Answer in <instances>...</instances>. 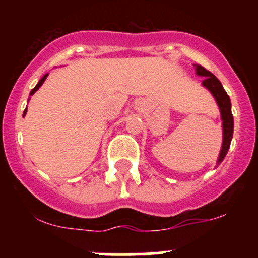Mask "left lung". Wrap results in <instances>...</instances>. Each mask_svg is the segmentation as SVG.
Segmentation results:
<instances>
[{"label": "left lung", "mask_w": 258, "mask_h": 258, "mask_svg": "<svg viewBox=\"0 0 258 258\" xmlns=\"http://www.w3.org/2000/svg\"><path fill=\"white\" fill-rule=\"evenodd\" d=\"M196 69V74L199 76H204L205 79L202 81V85L207 87L213 95V97L217 101V105L220 107L221 117L223 121V142H222V150L220 152V157H218L217 166L223 161V158L227 155V151L230 148L231 140H232L233 135V116L231 112V101L228 95L226 93L225 88L222 87L220 81L213 74H211L209 70L202 67L201 64H194Z\"/></svg>", "instance_id": "8db88e82"}]
</instances>
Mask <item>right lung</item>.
Listing matches in <instances>:
<instances>
[{
    "mask_svg": "<svg viewBox=\"0 0 258 258\" xmlns=\"http://www.w3.org/2000/svg\"><path fill=\"white\" fill-rule=\"evenodd\" d=\"M46 79H47V75H45V76H43L42 77V79H41L40 80V82H38L37 83V85H36L35 86V88H32V91H31V92H30V96H32L33 95V93H35L36 92V91H37L38 90V88H40L41 87V86H42V83L43 82H45V80ZM26 112H27V108H26V110H25V112H23V117H25V114H26Z\"/></svg>",
    "mask_w": 258,
    "mask_h": 258,
    "instance_id": "1",
    "label": "right lung"
}]
</instances>
